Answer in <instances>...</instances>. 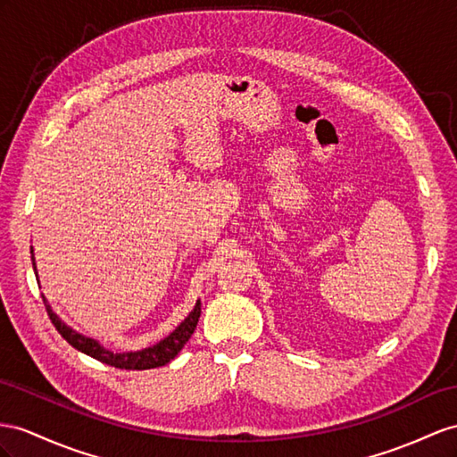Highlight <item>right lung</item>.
Masks as SVG:
<instances>
[{
	"mask_svg": "<svg viewBox=\"0 0 457 457\" xmlns=\"http://www.w3.org/2000/svg\"><path fill=\"white\" fill-rule=\"evenodd\" d=\"M30 256H32L34 274H38L32 249H30ZM42 299H44V305H46V311H48V317H50L52 324L55 326V330L62 334V337L67 344H71L75 349L83 351V353H87L90 357H95L96 361L106 362V365H110V367L125 369V370H146V369H156V367L166 365V362H170L183 349V345L189 342V337L193 336V332L196 328L198 317H201V301H196V305L189 312V317H187L178 326V328H175L168 337L160 340L156 345H150V347L140 349V351H127V353H113V351L100 345L96 340H92V337H87L83 334L75 332L73 328H69V326L52 311V307L48 305V301H46L44 295H42Z\"/></svg>",
	"mask_w": 457,
	"mask_h": 457,
	"instance_id": "right-lung-1",
	"label": "right lung"
}]
</instances>
